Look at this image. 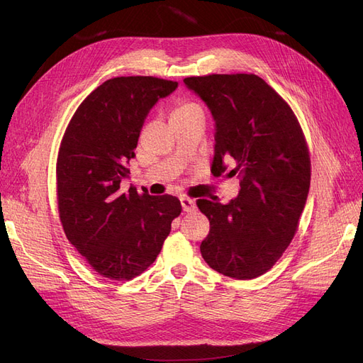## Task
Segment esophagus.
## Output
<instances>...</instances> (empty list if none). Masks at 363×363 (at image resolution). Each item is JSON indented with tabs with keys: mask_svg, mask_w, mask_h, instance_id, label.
<instances>
[{
	"mask_svg": "<svg viewBox=\"0 0 363 363\" xmlns=\"http://www.w3.org/2000/svg\"><path fill=\"white\" fill-rule=\"evenodd\" d=\"M180 203H182V207H183V212H194L196 208L195 201L191 200V199H186V196H182Z\"/></svg>",
	"mask_w": 363,
	"mask_h": 363,
	"instance_id": "34e87169",
	"label": "esophagus"
}]
</instances>
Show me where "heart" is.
<instances>
[{
	"mask_svg": "<svg viewBox=\"0 0 363 363\" xmlns=\"http://www.w3.org/2000/svg\"><path fill=\"white\" fill-rule=\"evenodd\" d=\"M196 113L203 115V111H201V107L199 104L194 103V101H182L174 107L171 119L172 118H183V116H189V115H196Z\"/></svg>",
	"mask_w": 363,
	"mask_h": 363,
	"instance_id": "obj_1",
	"label": "heart"
}]
</instances>
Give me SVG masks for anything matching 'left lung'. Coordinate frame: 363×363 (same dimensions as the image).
<instances>
[{"label":"left lung","mask_w":363,"mask_h":363,"mask_svg":"<svg viewBox=\"0 0 363 363\" xmlns=\"http://www.w3.org/2000/svg\"><path fill=\"white\" fill-rule=\"evenodd\" d=\"M215 121L212 174L240 179L235 200H199L211 230L201 256L212 269L238 280L272 268L298 228L311 186V157L289 104L255 74L188 77Z\"/></svg>","instance_id":"1"}]
</instances>
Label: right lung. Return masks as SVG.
<instances>
[{
  "instance_id": "add662e5",
  "label": "right lung",
  "mask_w": 363,
  "mask_h": 363,
  "mask_svg": "<svg viewBox=\"0 0 363 363\" xmlns=\"http://www.w3.org/2000/svg\"><path fill=\"white\" fill-rule=\"evenodd\" d=\"M177 86L157 77H115L86 96L63 135L59 216L69 242L103 277L121 281L144 272L182 213L177 196L121 191L147 115Z\"/></svg>"
}]
</instances>
